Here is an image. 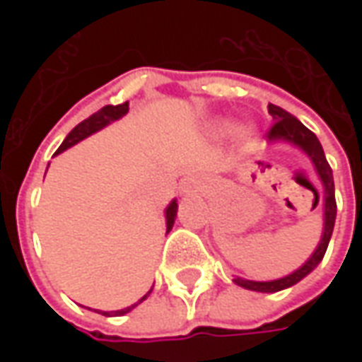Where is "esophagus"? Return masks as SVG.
I'll list each match as a JSON object with an SVG mask.
<instances>
[{
  "label": "esophagus",
  "mask_w": 362,
  "mask_h": 362,
  "mask_svg": "<svg viewBox=\"0 0 362 362\" xmlns=\"http://www.w3.org/2000/svg\"><path fill=\"white\" fill-rule=\"evenodd\" d=\"M202 178H197V176H194V178H188V180L184 182V189H194V188H199V184H202Z\"/></svg>",
  "instance_id": "1"
}]
</instances>
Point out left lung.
Here are the masks:
<instances>
[{"label":"left lung","instance_id":"1","mask_svg":"<svg viewBox=\"0 0 362 362\" xmlns=\"http://www.w3.org/2000/svg\"><path fill=\"white\" fill-rule=\"evenodd\" d=\"M269 114L273 116L272 127H269V137L272 139H287V141L295 143L300 149L312 158L314 163V168L318 173L320 180L324 184V235H322V240H320L318 248L312 254L310 259L304 264L300 269H296L295 273H291L287 277L277 281H246L243 277H235L236 285H240L244 288H250V291H258V293H277V291H283V288L295 285L298 281L306 277L308 273L318 266L324 254L327 250V244H329V238H332V233H334L335 225V213H337V204H335V188H334V174H332V166L326 160V155H324V149L320 145L318 137L312 134L310 129L306 126H303L295 116H291L287 110H283L275 104H269Z\"/></svg>","mask_w":362,"mask_h":362}]
</instances>
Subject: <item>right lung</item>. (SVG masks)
I'll use <instances>...</instances> for the list:
<instances>
[{
	"label": "right lung",
	"mask_w": 362,
	"mask_h": 362,
	"mask_svg": "<svg viewBox=\"0 0 362 362\" xmlns=\"http://www.w3.org/2000/svg\"><path fill=\"white\" fill-rule=\"evenodd\" d=\"M127 110H129V104L127 103L116 104V106H112V104H108V106H103V108H100L98 112H95L93 116H89L87 119H83L81 124H77V126H75L74 129L69 132V135H67L66 139H64V143L59 145L56 153H62V151L69 149L71 145L79 143L81 139H85V137H89L90 134H95V132H98V129H103L104 126H108V124H110V122H114V119L122 118L124 114H127ZM176 209H178V204H176V202H173V204L166 207V233L173 228L174 219H176ZM149 293H147V295H149ZM147 295L143 296V298H139V300H137L135 304H132V306L124 308V310L103 312V314L104 316H122V314H126V312H129L132 308H135V306H137L139 303H143V300L147 298Z\"/></svg>",
	"instance_id": "add662e5"
}]
</instances>
